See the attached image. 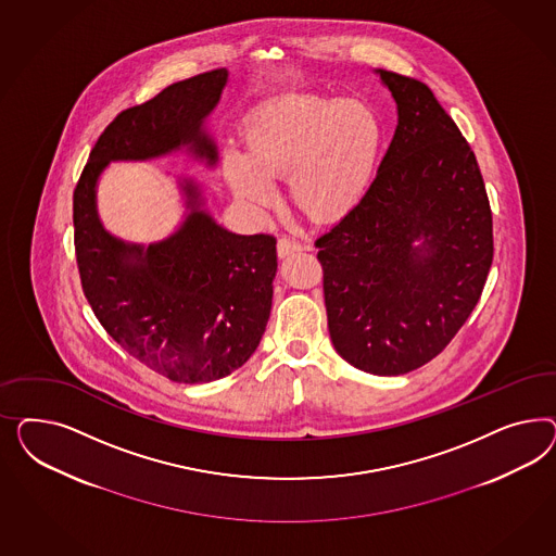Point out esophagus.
<instances>
[{"mask_svg": "<svg viewBox=\"0 0 556 556\" xmlns=\"http://www.w3.org/2000/svg\"><path fill=\"white\" fill-rule=\"evenodd\" d=\"M303 247L298 242V240H293V238H287V236H281L279 240H277V254L281 256V258H286L289 254L300 253Z\"/></svg>", "mask_w": 556, "mask_h": 556, "instance_id": "1", "label": "esophagus"}]
</instances>
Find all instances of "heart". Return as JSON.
<instances>
[{"label":"heart","mask_w":556,"mask_h":556,"mask_svg":"<svg viewBox=\"0 0 556 556\" xmlns=\"http://www.w3.org/2000/svg\"><path fill=\"white\" fill-rule=\"evenodd\" d=\"M247 156L226 152L222 173L253 212L277 202L275 179L314 224H337L369 195L383 149V126L358 100L283 98L254 112L244 128Z\"/></svg>","instance_id":"1"}]
</instances>
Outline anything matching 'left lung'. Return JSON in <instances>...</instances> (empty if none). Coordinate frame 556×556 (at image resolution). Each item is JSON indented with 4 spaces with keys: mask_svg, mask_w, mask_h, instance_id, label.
Here are the masks:
<instances>
[{
    "mask_svg": "<svg viewBox=\"0 0 556 556\" xmlns=\"http://www.w3.org/2000/svg\"><path fill=\"white\" fill-rule=\"evenodd\" d=\"M377 73L397 103L395 135L367 200L316 249L337 353L393 377L430 363L471 316L493 219L475 152L430 87Z\"/></svg>",
    "mask_w": 556,
    "mask_h": 556,
    "instance_id": "left-lung-1",
    "label": "left lung"
}]
</instances>
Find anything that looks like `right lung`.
I'll return each mask as SVG.
<instances>
[{"mask_svg":"<svg viewBox=\"0 0 556 556\" xmlns=\"http://www.w3.org/2000/svg\"><path fill=\"white\" fill-rule=\"evenodd\" d=\"M226 81L228 71L214 68L119 112L73 191L77 267L96 318L126 353L177 383L222 379L256 351L269 321L277 240L228 232L203 212L200 189L186 179L181 228L149 247L128 244L101 226L96 186L110 161H149L179 149L216 165L203 119Z\"/></svg>","mask_w":556,"mask_h":556,"instance_id":"1","label":"right lung"}]
</instances>
